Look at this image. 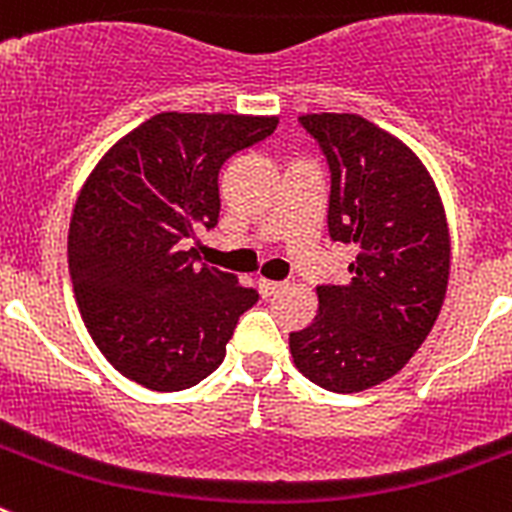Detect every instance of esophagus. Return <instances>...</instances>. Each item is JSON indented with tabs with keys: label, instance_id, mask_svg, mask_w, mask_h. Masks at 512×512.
<instances>
[{
	"label": "esophagus",
	"instance_id": "obj_1",
	"mask_svg": "<svg viewBox=\"0 0 512 512\" xmlns=\"http://www.w3.org/2000/svg\"><path fill=\"white\" fill-rule=\"evenodd\" d=\"M287 287L284 282H271V279H259V292L264 297H271V295H279L282 289Z\"/></svg>",
	"mask_w": 512,
	"mask_h": 512
}]
</instances>
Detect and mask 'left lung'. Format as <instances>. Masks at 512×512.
Returning <instances> with one entry per match:
<instances>
[{
  "instance_id": "8db88e82",
  "label": "left lung",
  "mask_w": 512,
  "mask_h": 512,
  "mask_svg": "<svg viewBox=\"0 0 512 512\" xmlns=\"http://www.w3.org/2000/svg\"><path fill=\"white\" fill-rule=\"evenodd\" d=\"M330 169L328 235L354 246L351 282L318 284V315L289 333L295 366L330 392L395 377L431 333L449 284L436 184L402 140L359 115H302Z\"/></svg>"
}]
</instances>
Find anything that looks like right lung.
Instances as JSON below:
<instances>
[{"mask_svg": "<svg viewBox=\"0 0 512 512\" xmlns=\"http://www.w3.org/2000/svg\"><path fill=\"white\" fill-rule=\"evenodd\" d=\"M277 117L161 112L92 171L69 228L81 318L122 377L179 392L210 377L259 292L200 264L197 230L220 215L217 174L277 130Z\"/></svg>", "mask_w": 512, "mask_h": 512, "instance_id": "obj_1", "label": "right lung"}]
</instances>
